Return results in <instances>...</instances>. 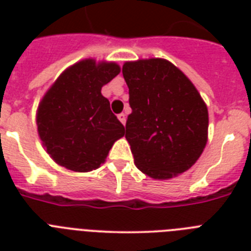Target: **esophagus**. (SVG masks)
<instances>
[{"label":"esophagus","mask_w":251,"mask_h":251,"mask_svg":"<svg viewBox=\"0 0 251 251\" xmlns=\"http://www.w3.org/2000/svg\"><path fill=\"white\" fill-rule=\"evenodd\" d=\"M117 117H118V120H120V121H121L122 125L125 126V124H126V116H125V114H124V113L118 114Z\"/></svg>","instance_id":"34e87169"}]
</instances>
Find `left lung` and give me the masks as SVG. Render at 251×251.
Listing matches in <instances>:
<instances>
[{"instance_id":"8db88e82","label":"left lung","mask_w":251,"mask_h":251,"mask_svg":"<svg viewBox=\"0 0 251 251\" xmlns=\"http://www.w3.org/2000/svg\"><path fill=\"white\" fill-rule=\"evenodd\" d=\"M122 74L133 110L125 138L137 168L155 179L186 172L208 137V110L198 90L164 58L129 61Z\"/></svg>"}]
</instances>
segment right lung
<instances>
[{
	"instance_id": "right-lung-1",
	"label": "right lung",
	"mask_w": 251,
	"mask_h": 251,
	"mask_svg": "<svg viewBox=\"0 0 251 251\" xmlns=\"http://www.w3.org/2000/svg\"><path fill=\"white\" fill-rule=\"evenodd\" d=\"M116 62L86 58L68 68L41 99L37 133L49 156L74 172L98 169L125 127L101 87L118 75Z\"/></svg>"
}]
</instances>
